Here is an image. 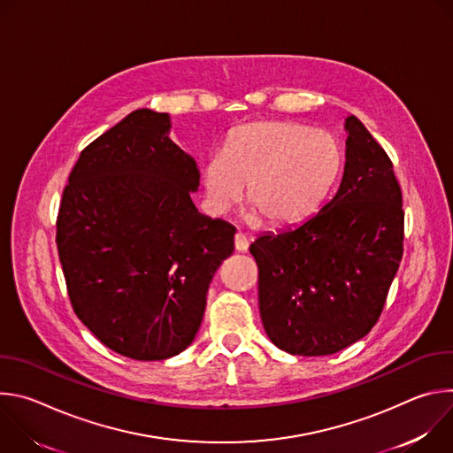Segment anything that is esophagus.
<instances>
[{
  "label": "esophagus",
  "instance_id": "34e87169",
  "mask_svg": "<svg viewBox=\"0 0 453 453\" xmlns=\"http://www.w3.org/2000/svg\"><path fill=\"white\" fill-rule=\"evenodd\" d=\"M247 247H249V238L243 233H236L234 234V249L238 252H243V250H247Z\"/></svg>",
  "mask_w": 453,
  "mask_h": 453
}]
</instances>
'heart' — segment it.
<instances>
[{
	"mask_svg": "<svg viewBox=\"0 0 453 453\" xmlns=\"http://www.w3.org/2000/svg\"><path fill=\"white\" fill-rule=\"evenodd\" d=\"M344 163L339 140L287 119L245 123L227 136L222 154L201 170L206 201L229 211L243 196L267 227H290L311 217L328 199Z\"/></svg>",
	"mask_w": 453,
	"mask_h": 453,
	"instance_id": "b5f03b06",
	"label": "heart"
}]
</instances>
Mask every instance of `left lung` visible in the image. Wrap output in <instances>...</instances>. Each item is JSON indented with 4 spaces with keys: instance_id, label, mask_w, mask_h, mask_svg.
I'll return each mask as SVG.
<instances>
[{
    "instance_id": "8db88e82",
    "label": "left lung",
    "mask_w": 453,
    "mask_h": 453,
    "mask_svg": "<svg viewBox=\"0 0 453 453\" xmlns=\"http://www.w3.org/2000/svg\"><path fill=\"white\" fill-rule=\"evenodd\" d=\"M346 166L335 197L296 229L249 250L269 339L301 357L334 355L365 337L403 256L402 188L393 161L357 116L346 118Z\"/></svg>"
}]
</instances>
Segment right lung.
I'll return each instance as SVG.
<instances>
[{"instance_id":"1","label":"right lung","mask_w":453,"mask_h":453,"mask_svg":"<svg viewBox=\"0 0 453 453\" xmlns=\"http://www.w3.org/2000/svg\"><path fill=\"white\" fill-rule=\"evenodd\" d=\"M170 116L138 109L89 143L62 191L57 249L77 317L109 349L165 360L196 339L236 229L197 211L199 168Z\"/></svg>"}]
</instances>
